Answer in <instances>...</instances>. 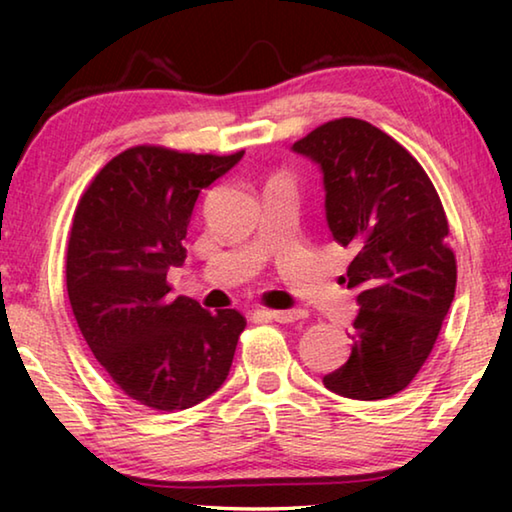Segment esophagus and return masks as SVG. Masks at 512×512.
Masks as SVG:
<instances>
[{
	"instance_id": "obj_1",
	"label": "esophagus",
	"mask_w": 512,
	"mask_h": 512,
	"mask_svg": "<svg viewBox=\"0 0 512 512\" xmlns=\"http://www.w3.org/2000/svg\"><path fill=\"white\" fill-rule=\"evenodd\" d=\"M264 314L275 320V323H298L307 318V311L302 309H282V311H264Z\"/></svg>"
}]
</instances>
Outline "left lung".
<instances>
[{"instance_id": "obj_1", "label": "left lung", "mask_w": 512, "mask_h": 512, "mask_svg": "<svg viewBox=\"0 0 512 512\" xmlns=\"http://www.w3.org/2000/svg\"><path fill=\"white\" fill-rule=\"evenodd\" d=\"M293 151L320 164L329 230L357 253L343 277L361 305L352 352L323 384L350 400H386L429 359L454 300L445 207L422 164L363 119L327 121Z\"/></svg>"}]
</instances>
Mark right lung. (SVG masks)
I'll return each mask as SVG.
<instances>
[{
	"mask_svg": "<svg viewBox=\"0 0 512 512\" xmlns=\"http://www.w3.org/2000/svg\"><path fill=\"white\" fill-rule=\"evenodd\" d=\"M241 158L131 146L92 178L74 210L65 280L76 325L119 391L149 409L207 400L235 359L246 318L171 298L167 271L185 262L201 189Z\"/></svg>",
	"mask_w": 512,
	"mask_h": 512,
	"instance_id": "obj_1",
	"label": "right lung"
}]
</instances>
